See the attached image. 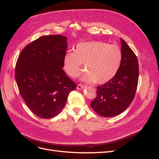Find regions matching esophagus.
<instances>
[{"mask_svg":"<svg viewBox=\"0 0 159 159\" xmlns=\"http://www.w3.org/2000/svg\"><path fill=\"white\" fill-rule=\"evenodd\" d=\"M84 87H85V85L80 84H78V85H77V89H83Z\"/></svg>","mask_w":159,"mask_h":159,"instance_id":"34e87169","label":"esophagus"}]
</instances>
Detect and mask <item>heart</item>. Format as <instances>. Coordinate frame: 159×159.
<instances>
[{"mask_svg":"<svg viewBox=\"0 0 159 159\" xmlns=\"http://www.w3.org/2000/svg\"><path fill=\"white\" fill-rule=\"evenodd\" d=\"M122 61L119 47L101 41L81 42L77 44L74 53H67L63 59V69L71 78L80 73L85 65L88 72L81 80L88 83L103 84L116 75Z\"/></svg>","mask_w":159,"mask_h":159,"instance_id":"1","label":"heart"}]
</instances>
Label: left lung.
Segmentation results:
<instances>
[{"label":"left lung","instance_id":"obj_1","mask_svg":"<svg viewBox=\"0 0 159 159\" xmlns=\"http://www.w3.org/2000/svg\"><path fill=\"white\" fill-rule=\"evenodd\" d=\"M122 61L116 75L107 83L98 86L96 98L91 102L94 111L105 117L116 116L133 102L139 80L137 57L122 38Z\"/></svg>","mask_w":159,"mask_h":159}]
</instances>
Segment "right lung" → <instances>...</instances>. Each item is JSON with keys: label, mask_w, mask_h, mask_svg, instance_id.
<instances>
[{"label": "right lung", "mask_w": 159, "mask_h": 159, "mask_svg": "<svg viewBox=\"0 0 159 159\" xmlns=\"http://www.w3.org/2000/svg\"><path fill=\"white\" fill-rule=\"evenodd\" d=\"M66 37L42 36L19 54L15 79L21 97L38 117L49 119L59 114L76 84L66 75L63 59Z\"/></svg>", "instance_id": "1"}]
</instances>
